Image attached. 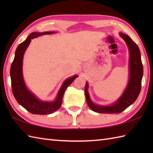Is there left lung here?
<instances>
[{"label": "left lung", "mask_w": 153, "mask_h": 153, "mask_svg": "<svg viewBox=\"0 0 153 153\" xmlns=\"http://www.w3.org/2000/svg\"><path fill=\"white\" fill-rule=\"evenodd\" d=\"M120 35L126 41L129 51V82L122 97L109 106H102L93 104L87 91L88 83H86L85 94L87 105L93 111L98 113L118 114L123 112L137 99L141 89V80L143 75V67L141 59L139 48L128 35L120 33Z\"/></svg>", "instance_id": "obj_1"}]
</instances>
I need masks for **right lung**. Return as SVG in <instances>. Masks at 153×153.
<instances>
[{
    "instance_id": "obj_1",
    "label": "right lung",
    "mask_w": 153,
    "mask_h": 153,
    "mask_svg": "<svg viewBox=\"0 0 153 153\" xmlns=\"http://www.w3.org/2000/svg\"><path fill=\"white\" fill-rule=\"evenodd\" d=\"M54 32L32 33L24 42L19 44L16 50L15 57L11 64L10 77L12 93L17 102L27 111L34 114L45 115L54 112L60 108L62 97L67 87L72 83L77 76H74L65 80L58 91L54 102H44L37 99L33 93L29 91L25 85L22 76V60L25 50L30 45L31 39L45 34L49 35Z\"/></svg>"
}]
</instances>
